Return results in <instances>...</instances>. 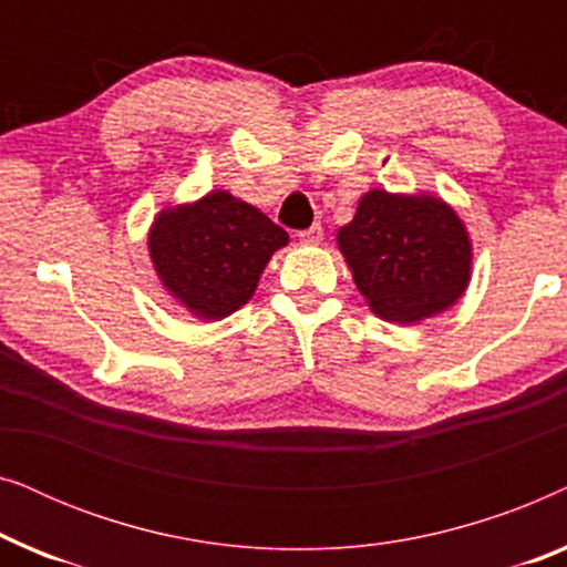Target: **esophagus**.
<instances>
[{
  "label": "esophagus",
  "instance_id": "esophagus-1",
  "mask_svg": "<svg viewBox=\"0 0 567 567\" xmlns=\"http://www.w3.org/2000/svg\"><path fill=\"white\" fill-rule=\"evenodd\" d=\"M299 243L301 245H320L322 243V227L320 224H312V227L299 231Z\"/></svg>",
  "mask_w": 567,
  "mask_h": 567
}]
</instances>
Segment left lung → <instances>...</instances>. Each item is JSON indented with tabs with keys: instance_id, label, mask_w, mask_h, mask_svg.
<instances>
[{
	"instance_id": "8db88e82",
	"label": "left lung",
	"mask_w": 567,
	"mask_h": 567,
	"mask_svg": "<svg viewBox=\"0 0 567 567\" xmlns=\"http://www.w3.org/2000/svg\"><path fill=\"white\" fill-rule=\"evenodd\" d=\"M338 250L361 297L386 322L413 324L454 307L472 278V239L433 193H363L338 229Z\"/></svg>"
}]
</instances>
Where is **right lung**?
Wrapping results in <instances>:
<instances>
[{
	"label": "right lung",
	"mask_w": 567,
	"mask_h": 567,
	"mask_svg": "<svg viewBox=\"0 0 567 567\" xmlns=\"http://www.w3.org/2000/svg\"><path fill=\"white\" fill-rule=\"evenodd\" d=\"M150 258L162 289L198 320H224L252 299L260 274L289 235L227 190L154 216Z\"/></svg>",
	"instance_id": "right-lung-1"
}]
</instances>
